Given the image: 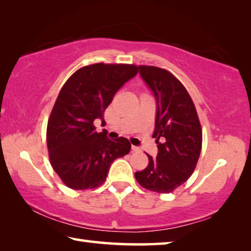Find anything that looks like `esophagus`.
Masks as SVG:
<instances>
[{
    "label": "esophagus",
    "mask_w": 251,
    "mask_h": 251,
    "mask_svg": "<svg viewBox=\"0 0 251 251\" xmlns=\"http://www.w3.org/2000/svg\"><path fill=\"white\" fill-rule=\"evenodd\" d=\"M131 151H139L141 150H139V148L136 147V146H131Z\"/></svg>",
    "instance_id": "34e87169"
}]
</instances>
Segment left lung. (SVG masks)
<instances>
[{
    "label": "left lung",
    "instance_id": "1",
    "mask_svg": "<svg viewBox=\"0 0 251 251\" xmlns=\"http://www.w3.org/2000/svg\"><path fill=\"white\" fill-rule=\"evenodd\" d=\"M139 74L157 101L155 130L157 157L148 156L147 167L135 178L145 189L169 194L193 175L199 159L202 131L195 104L184 85L171 72L139 65Z\"/></svg>",
    "mask_w": 251,
    "mask_h": 251
}]
</instances>
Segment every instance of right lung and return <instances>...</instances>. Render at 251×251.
I'll use <instances>...</instances> for the list:
<instances>
[{
	"instance_id": "right-lung-1",
	"label": "right lung",
	"mask_w": 251,
	"mask_h": 251,
	"mask_svg": "<svg viewBox=\"0 0 251 251\" xmlns=\"http://www.w3.org/2000/svg\"><path fill=\"white\" fill-rule=\"evenodd\" d=\"M138 73L133 64H96L80 67L63 85L46 129L50 161L64 184L75 190L94 189L105 181L113 161L130 151L125 137L112 141L97 133L94 121L114 95Z\"/></svg>"
}]
</instances>
